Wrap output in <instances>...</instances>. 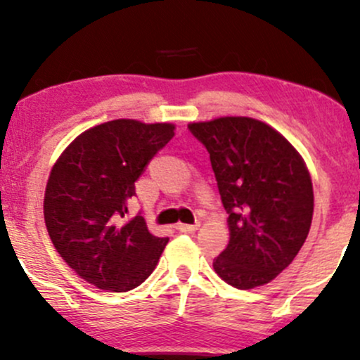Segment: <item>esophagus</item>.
I'll return each mask as SVG.
<instances>
[{"label":"esophagus","instance_id":"1","mask_svg":"<svg viewBox=\"0 0 360 360\" xmlns=\"http://www.w3.org/2000/svg\"><path fill=\"white\" fill-rule=\"evenodd\" d=\"M198 227H200V224H183V222L176 224V229L181 232H193V231H196Z\"/></svg>","mask_w":360,"mask_h":360}]
</instances>
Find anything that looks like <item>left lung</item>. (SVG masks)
<instances>
[{"label":"left lung","mask_w":360,"mask_h":360,"mask_svg":"<svg viewBox=\"0 0 360 360\" xmlns=\"http://www.w3.org/2000/svg\"><path fill=\"white\" fill-rule=\"evenodd\" d=\"M210 153L229 213V244L215 274L236 289H255L294 262L309 234L313 181L301 153L266 122L222 116L189 122Z\"/></svg>","instance_id":"obj_1"}]
</instances>
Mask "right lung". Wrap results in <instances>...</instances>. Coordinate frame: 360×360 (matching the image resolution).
<instances>
[{"instance_id": "add662e5", "label": "right lung", "mask_w": 360, "mask_h": 360, "mask_svg": "<svg viewBox=\"0 0 360 360\" xmlns=\"http://www.w3.org/2000/svg\"><path fill=\"white\" fill-rule=\"evenodd\" d=\"M174 129L172 122H102L80 133L54 162L44 193L47 234L90 285L131 290L159 263L169 239L153 236L143 217L121 219L135 196V181Z\"/></svg>"}]
</instances>
